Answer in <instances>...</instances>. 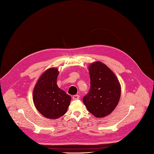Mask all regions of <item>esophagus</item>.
Returning <instances> with one entry per match:
<instances>
[{"mask_svg":"<svg viewBox=\"0 0 154 154\" xmlns=\"http://www.w3.org/2000/svg\"><path fill=\"white\" fill-rule=\"evenodd\" d=\"M79 99V95H74L73 96V100H78Z\"/></svg>","mask_w":154,"mask_h":154,"instance_id":"obj_1","label":"esophagus"}]
</instances>
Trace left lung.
Returning <instances> with one entry per match:
<instances>
[{
    "label": "left lung",
    "mask_w": 154,
    "mask_h": 154,
    "mask_svg": "<svg viewBox=\"0 0 154 154\" xmlns=\"http://www.w3.org/2000/svg\"><path fill=\"white\" fill-rule=\"evenodd\" d=\"M90 89L82 100L88 110L97 118L109 115L121 96V87L115 75L105 64L97 62L89 66Z\"/></svg>",
    "instance_id": "8db88e82"
}]
</instances>
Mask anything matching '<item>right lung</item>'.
I'll return each mask as SVG.
<instances>
[{"label":"right lung","mask_w":154,"mask_h":154,"mask_svg":"<svg viewBox=\"0 0 154 154\" xmlns=\"http://www.w3.org/2000/svg\"><path fill=\"white\" fill-rule=\"evenodd\" d=\"M58 71L49 68L41 75L33 91V101L37 110L43 116L56 119L66 113L71 96L57 85Z\"/></svg>","instance_id":"add662e5"}]
</instances>
